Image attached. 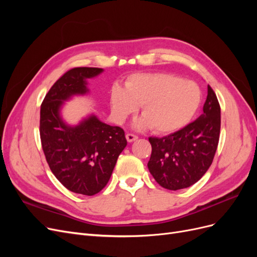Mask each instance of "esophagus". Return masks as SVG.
I'll list each match as a JSON object with an SVG mask.
<instances>
[{
    "label": "esophagus",
    "mask_w": 257,
    "mask_h": 257,
    "mask_svg": "<svg viewBox=\"0 0 257 257\" xmlns=\"http://www.w3.org/2000/svg\"><path fill=\"white\" fill-rule=\"evenodd\" d=\"M137 138H138V136L135 135V134H131V133H127V134H126V139H127L128 143H132V142L136 141Z\"/></svg>",
    "instance_id": "obj_1"
}]
</instances>
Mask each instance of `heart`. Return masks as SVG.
I'll return each instance as SVG.
<instances>
[{
	"mask_svg": "<svg viewBox=\"0 0 257 257\" xmlns=\"http://www.w3.org/2000/svg\"><path fill=\"white\" fill-rule=\"evenodd\" d=\"M203 93L199 85L172 74H134L125 88L114 85L110 93V105L118 119H125L142 106L143 118L134 127H151L155 133L167 134L181 130L197 113Z\"/></svg>",
	"mask_w": 257,
	"mask_h": 257,
	"instance_id": "b5f03b06",
	"label": "heart"
}]
</instances>
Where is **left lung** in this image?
<instances>
[{"label": "left lung", "mask_w": 257, "mask_h": 257, "mask_svg": "<svg viewBox=\"0 0 257 257\" xmlns=\"http://www.w3.org/2000/svg\"><path fill=\"white\" fill-rule=\"evenodd\" d=\"M203 110L197 120L173 134L149 137L152 152L148 168L163 188H189L212 164L220 138L221 107L210 85Z\"/></svg>", "instance_id": "left-lung-1"}]
</instances>
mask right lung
Returning a JSON list of instances; mask_svg holds the SVG:
<instances>
[{
	"label": "right lung",
	"mask_w": 257,
	"mask_h": 257,
	"mask_svg": "<svg viewBox=\"0 0 257 257\" xmlns=\"http://www.w3.org/2000/svg\"><path fill=\"white\" fill-rule=\"evenodd\" d=\"M103 72L98 67H75L54 82L41 105L40 135L52 174L65 188L92 196L108 183L120 153L126 147L123 128L95 115L69 126L60 116L64 100L85 94L87 79Z\"/></svg>",
	"instance_id": "right-lung-1"
}]
</instances>
